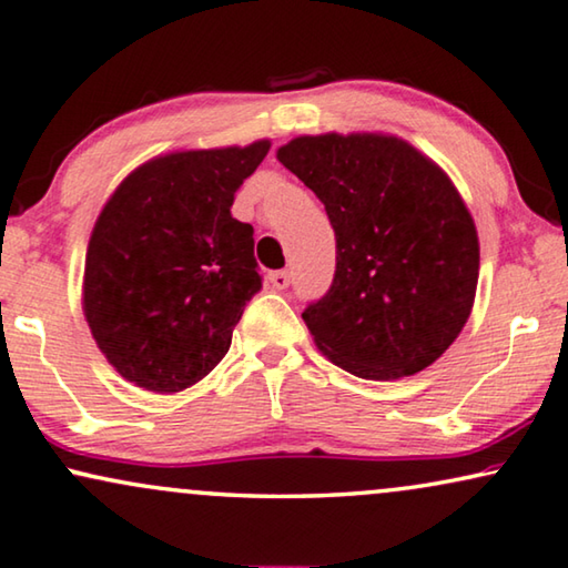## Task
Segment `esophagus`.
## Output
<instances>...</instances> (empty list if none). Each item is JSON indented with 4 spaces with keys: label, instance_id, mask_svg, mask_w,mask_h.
<instances>
[{
    "label": "esophagus",
    "instance_id": "34e87169",
    "mask_svg": "<svg viewBox=\"0 0 568 568\" xmlns=\"http://www.w3.org/2000/svg\"><path fill=\"white\" fill-rule=\"evenodd\" d=\"M267 281L273 283L275 291H285V287L291 285V273H287V270H275V273L267 275Z\"/></svg>",
    "mask_w": 568,
    "mask_h": 568
}]
</instances>
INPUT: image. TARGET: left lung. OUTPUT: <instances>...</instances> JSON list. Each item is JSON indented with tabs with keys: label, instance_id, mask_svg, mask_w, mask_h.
<instances>
[{
	"label": "left lung",
	"instance_id": "left-lung-1",
	"mask_svg": "<svg viewBox=\"0 0 568 568\" xmlns=\"http://www.w3.org/2000/svg\"><path fill=\"white\" fill-rule=\"evenodd\" d=\"M277 159L326 206L336 273L303 321L354 376L389 382L437 362L478 287V232L447 174L407 141L301 136Z\"/></svg>",
	"mask_w": 568,
	"mask_h": 568
}]
</instances>
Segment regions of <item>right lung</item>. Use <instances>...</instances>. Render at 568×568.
Instances as JSON below:
<instances>
[{"label": "right lung", "instance_id": "1", "mask_svg": "<svg viewBox=\"0 0 568 568\" xmlns=\"http://www.w3.org/2000/svg\"><path fill=\"white\" fill-rule=\"evenodd\" d=\"M270 151H176L139 166L103 206L85 255V318L123 379L171 394L204 379L263 287L252 224L232 217Z\"/></svg>", "mask_w": 568, "mask_h": 568}]
</instances>
